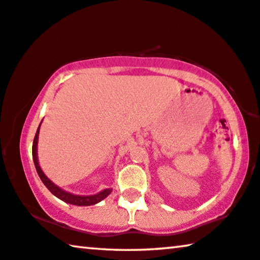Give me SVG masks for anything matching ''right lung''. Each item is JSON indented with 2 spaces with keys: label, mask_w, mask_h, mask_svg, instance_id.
I'll return each mask as SVG.
<instances>
[{
  "label": "right lung",
  "mask_w": 260,
  "mask_h": 260,
  "mask_svg": "<svg viewBox=\"0 0 260 260\" xmlns=\"http://www.w3.org/2000/svg\"><path fill=\"white\" fill-rule=\"evenodd\" d=\"M39 128H40V125L38 127V129H37L36 137L34 140V145H32V157H34V162H35V166L37 169V172H38L40 179L43 180L45 186H46L55 197H57L61 200H63L64 203L76 205V206H91V205L100 203V201H102L103 199H105V198L110 194L111 191H112L111 188H106V189H104V191L97 193V194H94V196H75V194H72V193L63 191V189H61L60 187H57L56 185L53 184L51 180H49L47 177L45 176L43 170H41L39 167L38 157H37V143H38Z\"/></svg>",
  "instance_id": "right-lung-1"
}]
</instances>
